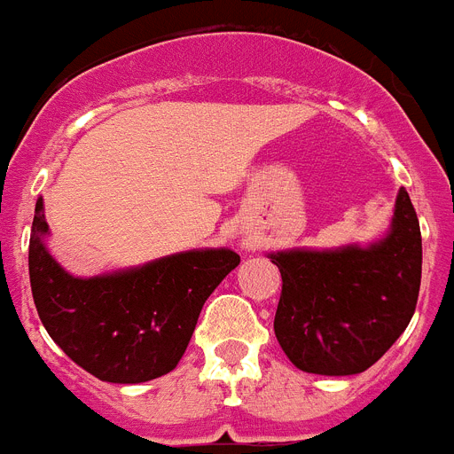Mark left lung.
Segmentation results:
<instances>
[{"instance_id": "left-lung-1", "label": "left lung", "mask_w": 454, "mask_h": 454, "mask_svg": "<svg viewBox=\"0 0 454 454\" xmlns=\"http://www.w3.org/2000/svg\"><path fill=\"white\" fill-rule=\"evenodd\" d=\"M282 272L275 336L300 371L356 375L398 340L414 316L423 243L400 188L391 231L368 247L270 254Z\"/></svg>"}]
</instances>
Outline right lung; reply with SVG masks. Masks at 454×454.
<instances>
[{"instance_id":"1","label":"right lung","mask_w":454,"mask_h":454,"mask_svg":"<svg viewBox=\"0 0 454 454\" xmlns=\"http://www.w3.org/2000/svg\"><path fill=\"white\" fill-rule=\"evenodd\" d=\"M43 198L29 240L31 293L54 343L102 382L138 384L177 366L200 311L240 263L231 250H191L145 266L72 277L45 247Z\"/></svg>"}]
</instances>
